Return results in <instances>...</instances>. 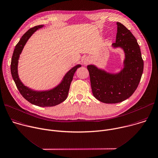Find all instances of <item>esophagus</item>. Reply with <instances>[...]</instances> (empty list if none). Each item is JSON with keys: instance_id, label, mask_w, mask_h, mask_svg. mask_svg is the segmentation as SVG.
Returning <instances> with one entry per match:
<instances>
[{"instance_id": "obj_1", "label": "esophagus", "mask_w": 158, "mask_h": 158, "mask_svg": "<svg viewBox=\"0 0 158 158\" xmlns=\"http://www.w3.org/2000/svg\"><path fill=\"white\" fill-rule=\"evenodd\" d=\"M90 62V59L89 57H85L83 59V63L84 65H87Z\"/></svg>"}]
</instances>
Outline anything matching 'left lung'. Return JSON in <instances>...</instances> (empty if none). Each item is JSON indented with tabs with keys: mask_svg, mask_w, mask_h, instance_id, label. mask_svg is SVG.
I'll list each match as a JSON object with an SVG mask.
<instances>
[{
	"mask_svg": "<svg viewBox=\"0 0 158 158\" xmlns=\"http://www.w3.org/2000/svg\"><path fill=\"white\" fill-rule=\"evenodd\" d=\"M117 33L114 48L125 52L123 68L118 73H109L93 64L88 65L92 91L99 101L117 103L129 98L136 90L143 71V60L137 40L123 24L117 22Z\"/></svg>",
	"mask_w": 158,
	"mask_h": 158,
	"instance_id": "left-lung-1",
	"label": "left lung"
}]
</instances>
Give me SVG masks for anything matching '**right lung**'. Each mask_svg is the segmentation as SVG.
Returning a JSON list of instances; mask_svg holds the SVG:
<instances>
[{
  "label": "right lung",
  "instance_id": "obj_1",
  "mask_svg": "<svg viewBox=\"0 0 158 158\" xmlns=\"http://www.w3.org/2000/svg\"><path fill=\"white\" fill-rule=\"evenodd\" d=\"M43 25L35 26L28 30L21 38L15 46L12 57L10 70L12 78L22 95L30 103L39 107H52L64 102L68 97L71 83L74 74L77 68L81 67L77 64L71 68L64 76L62 81L53 89L38 91L25 86L20 81L18 74V63L22 51L31 36L38 29L43 27Z\"/></svg>",
  "mask_w": 158,
  "mask_h": 158
}]
</instances>
